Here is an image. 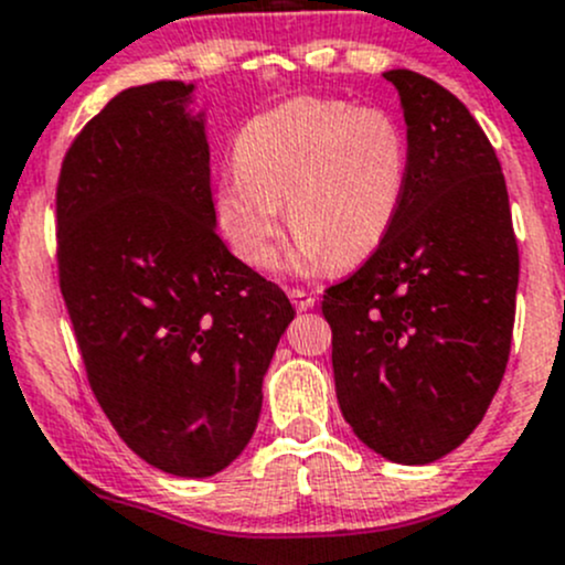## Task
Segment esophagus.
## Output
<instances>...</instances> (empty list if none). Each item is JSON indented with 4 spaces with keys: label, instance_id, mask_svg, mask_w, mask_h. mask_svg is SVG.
Returning a JSON list of instances; mask_svg holds the SVG:
<instances>
[{
    "label": "esophagus",
    "instance_id": "1",
    "mask_svg": "<svg viewBox=\"0 0 565 565\" xmlns=\"http://www.w3.org/2000/svg\"><path fill=\"white\" fill-rule=\"evenodd\" d=\"M290 301H294L296 310H301V312L312 310V307H316V296L307 294V290H301V288L290 290Z\"/></svg>",
    "mask_w": 565,
    "mask_h": 565
}]
</instances>
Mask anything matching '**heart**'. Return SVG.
Returning a JSON list of instances; mask_svg holds the SVG:
<instances>
[{"instance_id": "obj_1", "label": "heart", "mask_w": 565, "mask_h": 565, "mask_svg": "<svg viewBox=\"0 0 565 565\" xmlns=\"http://www.w3.org/2000/svg\"><path fill=\"white\" fill-rule=\"evenodd\" d=\"M408 138L381 108L296 97L244 121L234 177L220 179L214 214L236 255L269 269L280 253V209L299 239L294 269L370 258L403 203Z\"/></svg>"}]
</instances>
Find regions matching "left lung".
I'll return each instance as SVG.
<instances>
[{"instance_id":"1","label":"left lung","mask_w":565,"mask_h":565,"mask_svg":"<svg viewBox=\"0 0 565 565\" xmlns=\"http://www.w3.org/2000/svg\"><path fill=\"white\" fill-rule=\"evenodd\" d=\"M408 125V184L375 253L323 294L337 399L392 462L455 451L503 381L520 249L490 138L427 75L388 70Z\"/></svg>"}]
</instances>
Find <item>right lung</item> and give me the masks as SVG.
Listing matches in <instances>:
<instances>
[{
    "label": "right lung",
    "mask_w": 565,
    "mask_h": 565,
    "mask_svg": "<svg viewBox=\"0 0 565 565\" xmlns=\"http://www.w3.org/2000/svg\"><path fill=\"white\" fill-rule=\"evenodd\" d=\"M193 86L119 92L56 182L60 288L86 381L119 438L166 473L214 476L249 444L294 307L214 228Z\"/></svg>",
    "instance_id": "right-lung-1"
}]
</instances>
